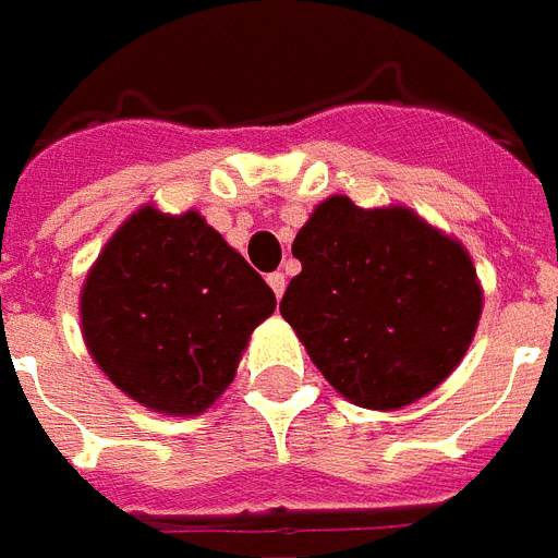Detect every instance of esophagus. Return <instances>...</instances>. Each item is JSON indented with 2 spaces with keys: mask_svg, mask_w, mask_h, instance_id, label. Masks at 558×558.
Returning a JSON list of instances; mask_svg holds the SVG:
<instances>
[{
  "mask_svg": "<svg viewBox=\"0 0 558 558\" xmlns=\"http://www.w3.org/2000/svg\"><path fill=\"white\" fill-rule=\"evenodd\" d=\"M268 287H271V292H275V295H283V290H287V278H283V271H271V275H268Z\"/></svg>",
  "mask_w": 558,
  "mask_h": 558,
  "instance_id": "34e87169",
  "label": "esophagus"
}]
</instances>
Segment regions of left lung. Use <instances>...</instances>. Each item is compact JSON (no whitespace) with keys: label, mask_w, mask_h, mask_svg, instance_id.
<instances>
[{"label":"left lung","mask_w":558,"mask_h":558,"mask_svg":"<svg viewBox=\"0 0 558 558\" xmlns=\"http://www.w3.org/2000/svg\"><path fill=\"white\" fill-rule=\"evenodd\" d=\"M292 256L280 314L328 386L364 410H403L442 386L478 328L484 290L454 235L407 206L328 196Z\"/></svg>","instance_id":"obj_1"}]
</instances>
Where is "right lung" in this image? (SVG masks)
I'll use <instances>...</instances> for the list:
<instances>
[{
	"mask_svg": "<svg viewBox=\"0 0 558 558\" xmlns=\"http://www.w3.org/2000/svg\"><path fill=\"white\" fill-rule=\"evenodd\" d=\"M275 292L206 218L140 206L80 290V328L104 376L170 418L206 412L239 371Z\"/></svg>",
	"mask_w": 558,
	"mask_h": 558,
	"instance_id": "obj_1",
	"label": "right lung"
}]
</instances>
